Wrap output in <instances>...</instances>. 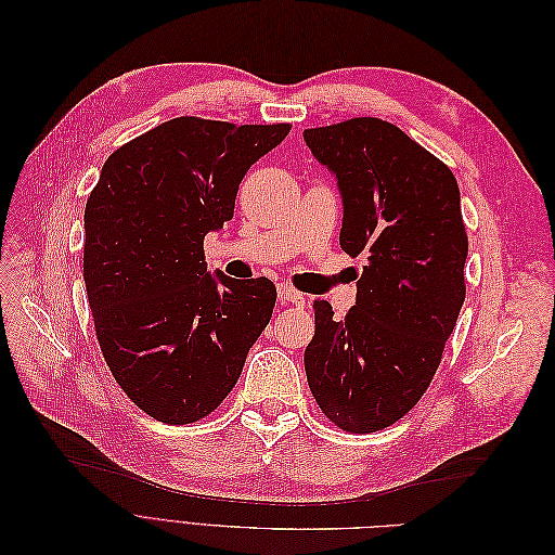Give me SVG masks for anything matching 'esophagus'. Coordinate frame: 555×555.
Returning <instances> with one entry per match:
<instances>
[{
    "label": "esophagus",
    "instance_id": "obj_1",
    "mask_svg": "<svg viewBox=\"0 0 555 555\" xmlns=\"http://www.w3.org/2000/svg\"><path fill=\"white\" fill-rule=\"evenodd\" d=\"M278 298H280V304H292V306H298V308L306 306V296L296 292L294 287H289V284H280Z\"/></svg>",
    "mask_w": 555,
    "mask_h": 555
}]
</instances>
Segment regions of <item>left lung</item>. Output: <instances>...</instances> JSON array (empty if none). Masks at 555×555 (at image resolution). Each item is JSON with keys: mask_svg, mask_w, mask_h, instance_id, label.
I'll return each mask as SVG.
<instances>
[{"mask_svg": "<svg viewBox=\"0 0 555 555\" xmlns=\"http://www.w3.org/2000/svg\"><path fill=\"white\" fill-rule=\"evenodd\" d=\"M338 178L340 247L365 255L357 306L335 322L314 300L306 375L317 405L347 433H375L428 389L465 300L467 233L451 169L379 117L306 129Z\"/></svg>", "mask_w": 555, "mask_h": 555, "instance_id": "1", "label": "left lung"}]
</instances>
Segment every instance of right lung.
I'll use <instances>...</instances> for the list:
<instances>
[{"mask_svg":"<svg viewBox=\"0 0 555 555\" xmlns=\"http://www.w3.org/2000/svg\"><path fill=\"white\" fill-rule=\"evenodd\" d=\"M289 129L173 117L117 147L88 198L82 278L96 340L157 422L194 424L220 408L271 322L275 284L208 275L204 238Z\"/></svg>","mask_w":555,"mask_h":555,"instance_id":"obj_1","label":"right lung"}]
</instances>
